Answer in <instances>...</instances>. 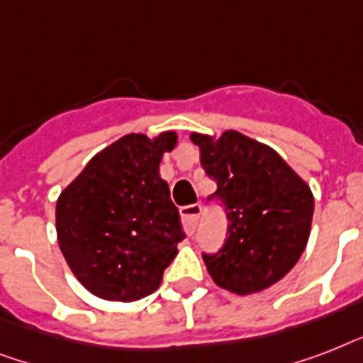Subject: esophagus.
I'll use <instances>...</instances> for the list:
<instances>
[{"instance_id":"1","label":"esophagus","mask_w":363,"mask_h":363,"mask_svg":"<svg viewBox=\"0 0 363 363\" xmlns=\"http://www.w3.org/2000/svg\"><path fill=\"white\" fill-rule=\"evenodd\" d=\"M181 220H182V228H184V232L188 235H192L196 232V228H198L199 216H201V207L198 203L194 205H184L181 207Z\"/></svg>"}]
</instances>
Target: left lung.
Returning a JSON list of instances; mask_svg holds the SVG:
<instances>
[{
  "label": "left lung",
  "mask_w": 363,
  "mask_h": 363,
  "mask_svg": "<svg viewBox=\"0 0 363 363\" xmlns=\"http://www.w3.org/2000/svg\"><path fill=\"white\" fill-rule=\"evenodd\" d=\"M201 167L216 182L207 201H220L226 241L203 252L218 286L247 296L275 284L303 254L315 199L311 188L273 150L239 131L220 139L192 133Z\"/></svg>",
  "instance_id": "1"
}]
</instances>
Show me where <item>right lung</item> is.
I'll return each mask as SVG.
<instances>
[{"label": "right lung", "mask_w": 363, "mask_h": 363, "mask_svg": "<svg viewBox=\"0 0 363 363\" xmlns=\"http://www.w3.org/2000/svg\"><path fill=\"white\" fill-rule=\"evenodd\" d=\"M173 131L124 135L96 154L56 203L65 262L86 290L109 301L152 294L186 238L169 186L160 177Z\"/></svg>", "instance_id": "obj_1"}]
</instances>
